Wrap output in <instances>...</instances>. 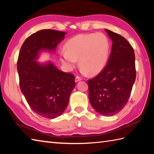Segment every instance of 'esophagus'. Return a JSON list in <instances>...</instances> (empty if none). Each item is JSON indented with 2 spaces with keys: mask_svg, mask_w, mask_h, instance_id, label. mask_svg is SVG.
<instances>
[{
  "mask_svg": "<svg viewBox=\"0 0 154 154\" xmlns=\"http://www.w3.org/2000/svg\"><path fill=\"white\" fill-rule=\"evenodd\" d=\"M81 80H82V79H81V78L79 77V76H77L76 77H75V82H79V81H80Z\"/></svg>",
  "mask_w": 154,
  "mask_h": 154,
  "instance_id": "1",
  "label": "esophagus"
}]
</instances>
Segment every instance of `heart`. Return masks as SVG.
<instances>
[{"label":"heart","instance_id":"b5f03b06","mask_svg":"<svg viewBox=\"0 0 154 154\" xmlns=\"http://www.w3.org/2000/svg\"><path fill=\"white\" fill-rule=\"evenodd\" d=\"M65 50L60 54V60L67 70H73L79 59L82 73L97 75L106 65L109 44L102 33L79 34L66 42Z\"/></svg>","mask_w":154,"mask_h":154}]
</instances>
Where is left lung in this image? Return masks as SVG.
<instances>
[{"mask_svg":"<svg viewBox=\"0 0 154 154\" xmlns=\"http://www.w3.org/2000/svg\"><path fill=\"white\" fill-rule=\"evenodd\" d=\"M112 41L106 65L88 81L89 101L101 115L110 116L125 106L136 80L134 51L122 35L105 29Z\"/></svg>","mask_w":154,"mask_h":154,"instance_id":"8db88e82","label":"left lung"}]
</instances>
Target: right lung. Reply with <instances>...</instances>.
<instances>
[{
    "label": "right lung",
    "instance_id": "1",
    "mask_svg": "<svg viewBox=\"0 0 154 154\" xmlns=\"http://www.w3.org/2000/svg\"><path fill=\"white\" fill-rule=\"evenodd\" d=\"M65 32L42 30L23 43L18 58L20 87L32 110L46 119H55L64 112L75 87V76L65 73L51 61L36 60L42 51L54 52Z\"/></svg>",
    "mask_w": 154,
    "mask_h": 154
}]
</instances>
